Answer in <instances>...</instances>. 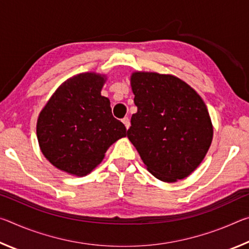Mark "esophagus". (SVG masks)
<instances>
[{
  "label": "esophagus",
  "instance_id": "obj_1",
  "mask_svg": "<svg viewBox=\"0 0 249 249\" xmlns=\"http://www.w3.org/2000/svg\"><path fill=\"white\" fill-rule=\"evenodd\" d=\"M122 122H123V124L125 125L126 129H128V128H129V126H130V122H129V119H128V117H124V119L122 120Z\"/></svg>",
  "mask_w": 249,
  "mask_h": 249
}]
</instances>
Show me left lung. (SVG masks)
<instances>
[{"label": "left lung", "instance_id": "1", "mask_svg": "<svg viewBox=\"0 0 249 249\" xmlns=\"http://www.w3.org/2000/svg\"><path fill=\"white\" fill-rule=\"evenodd\" d=\"M130 86L137 107L127 137L151 175L176 182L191 175L211 146L213 126L196 92L171 74L134 72Z\"/></svg>", "mask_w": 249, "mask_h": 249}]
</instances>
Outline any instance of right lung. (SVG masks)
<instances>
[{"instance_id": "obj_1", "label": "right lung", "mask_w": 249, "mask_h": 249, "mask_svg": "<svg viewBox=\"0 0 249 249\" xmlns=\"http://www.w3.org/2000/svg\"><path fill=\"white\" fill-rule=\"evenodd\" d=\"M105 75L86 72L61 84L41 109L37 138L53 166L83 177L100 165L113 142L126 136L124 124L112 115L101 95Z\"/></svg>"}]
</instances>
